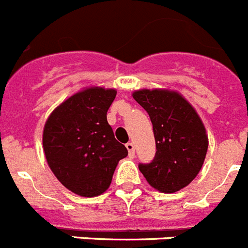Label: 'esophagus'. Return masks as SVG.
I'll return each instance as SVG.
<instances>
[{
	"instance_id": "34e87169",
	"label": "esophagus",
	"mask_w": 248,
	"mask_h": 248,
	"mask_svg": "<svg viewBox=\"0 0 248 248\" xmlns=\"http://www.w3.org/2000/svg\"><path fill=\"white\" fill-rule=\"evenodd\" d=\"M126 148H127V151H128L129 158L135 157V146H133V143H131V142L126 143Z\"/></svg>"
}]
</instances>
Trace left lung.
<instances>
[{
  "instance_id": "obj_1",
  "label": "left lung",
  "mask_w": 248,
  "mask_h": 248,
  "mask_svg": "<svg viewBox=\"0 0 248 248\" xmlns=\"http://www.w3.org/2000/svg\"><path fill=\"white\" fill-rule=\"evenodd\" d=\"M132 96L148 112L157 148L152 163L138 168L155 190L179 191L195 179L204 164L209 147L204 124L178 91L140 89Z\"/></svg>"
}]
</instances>
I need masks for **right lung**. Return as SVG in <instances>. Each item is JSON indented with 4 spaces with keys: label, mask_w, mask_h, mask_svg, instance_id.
<instances>
[{
    "label": "right lung",
    "mask_w": 248,
    "mask_h": 248,
    "mask_svg": "<svg viewBox=\"0 0 248 248\" xmlns=\"http://www.w3.org/2000/svg\"><path fill=\"white\" fill-rule=\"evenodd\" d=\"M116 93L115 89L84 88L57 106L44 124L43 151L49 168L77 195L93 198L105 193L119 162L128 155L106 119Z\"/></svg>",
    "instance_id": "obj_1"
}]
</instances>
